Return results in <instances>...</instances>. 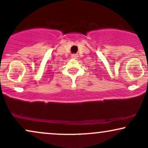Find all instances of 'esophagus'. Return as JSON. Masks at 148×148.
<instances>
[{
	"label": "esophagus",
	"instance_id": "obj_1",
	"mask_svg": "<svg viewBox=\"0 0 148 148\" xmlns=\"http://www.w3.org/2000/svg\"><path fill=\"white\" fill-rule=\"evenodd\" d=\"M78 57H79V56L77 54H72V58L73 59H77Z\"/></svg>",
	"mask_w": 148,
	"mask_h": 148
}]
</instances>
